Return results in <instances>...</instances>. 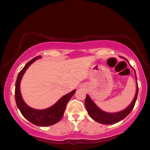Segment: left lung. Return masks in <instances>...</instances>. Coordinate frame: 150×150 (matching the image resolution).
Here are the masks:
<instances>
[{
    "label": "left lung",
    "instance_id": "left-lung-1",
    "mask_svg": "<svg viewBox=\"0 0 150 150\" xmlns=\"http://www.w3.org/2000/svg\"><path fill=\"white\" fill-rule=\"evenodd\" d=\"M122 58L124 59L125 60L128 61V60L124 58V57H122ZM134 71L135 74V78H136V93H135L134 99H133L132 102L130 104V105L123 110H121V111L116 112H107L104 111V110L100 109V108L94 103V102L91 100V98L89 97V96L87 94L85 101V107L86 109L87 110L89 115L91 117L94 121H96V122H97L98 123H100V124H113L123 120L125 117H126L130 113V112L132 111L133 108H134L135 102L137 101V96H138L139 92L137 79L136 76V72H135L134 69Z\"/></svg>",
    "mask_w": 150,
    "mask_h": 150
}]
</instances>
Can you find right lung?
<instances>
[{
    "instance_id": "obj_1",
    "label": "right lung",
    "mask_w": 150,
    "mask_h": 150,
    "mask_svg": "<svg viewBox=\"0 0 150 150\" xmlns=\"http://www.w3.org/2000/svg\"><path fill=\"white\" fill-rule=\"evenodd\" d=\"M42 58L41 56H38L30 60L25 65L23 69L18 74L17 80L16 82L15 99L18 108L21 112L22 115L28 121L35 126H49L59 122L63 117L66 105L69 100L71 99L76 92V89L70 93L61 97L54 104L50 107L45 109H35L30 107L24 101L20 92V82L28 67L38 59Z\"/></svg>"
}]
</instances>
